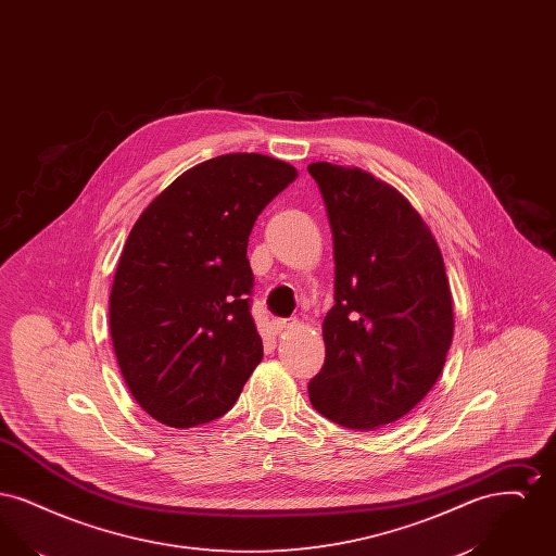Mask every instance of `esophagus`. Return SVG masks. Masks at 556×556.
<instances>
[{
    "instance_id": "obj_1",
    "label": "esophagus",
    "mask_w": 556,
    "mask_h": 556,
    "mask_svg": "<svg viewBox=\"0 0 556 556\" xmlns=\"http://www.w3.org/2000/svg\"><path fill=\"white\" fill-rule=\"evenodd\" d=\"M293 325H295V318H275V320H273L275 333H281V331H286V329H291Z\"/></svg>"
}]
</instances>
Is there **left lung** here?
Segmentation results:
<instances>
[{
	"instance_id": "left-lung-1",
	"label": "left lung",
	"mask_w": 556,
	"mask_h": 556,
	"mask_svg": "<svg viewBox=\"0 0 556 556\" xmlns=\"http://www.w3.org/2000/svg\"><path fill=\"white\" fill-rule=\"evenodd\" d=\"M333 233L336 304L323 320L325 365L308 383L318 413L372 431L435 386L454 317L442 252L410 202L356 166L313 162Z\"/></svg>"
}]
</instances>
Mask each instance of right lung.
Wrapping results in <instances>:
<instances>
[{
    "label": "right lung",
    "mask_w": 556,
    "mask_h": 556,
    "mask_svg": "<svg viewBox=\"0 0 556 556\" xmlns=\"http://www.w3.org/2000/svg\"><path fill=\"white\" fill-rule=\"evenodd\" d=\"M295 177L263 154L216 156L177 177L132 225L110 291V336L132 397L160 424L223 417L263 361L248 238Z\"/></svg>",
    "instance_id": "right-lung-1"
}]
</instances>
